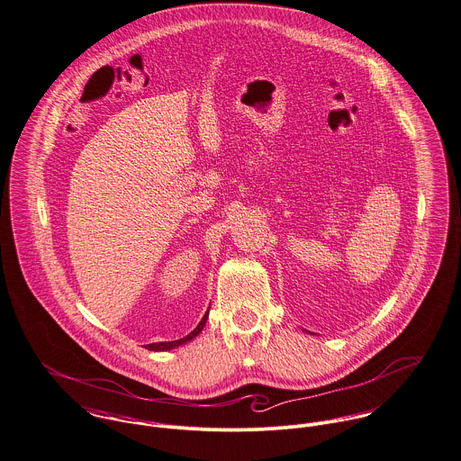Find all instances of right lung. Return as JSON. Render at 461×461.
Wrapping results in <instances>:
<instances>
[{"instance_id": "right-lung-1", "label": "right lung", "mask_w": 461, "mask_h": 461, "mask_svg": "<svg viewBox=\"0 0 461 461\" xmlns=\"http://www.w3.org/2000/svg\"><path fill=\"white\" fill-rule=\"evenodd\" d=\"M210 311V309H208ZM208 311H206V314L203 316V320L199 321V325L188 334V336H185V338H181V339H176V341H163V343H150V345H147V350H152V352H167V350H172V348H177V347H181V345H186L188 341H192V339H195L199 334H201V330L204 329V325H206V320H208Z\"/></svg>"}]
</instances>
